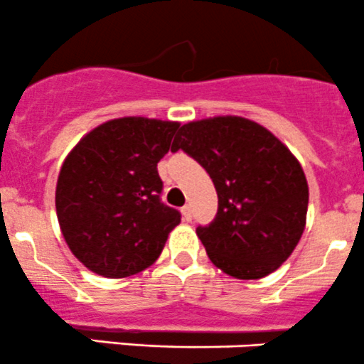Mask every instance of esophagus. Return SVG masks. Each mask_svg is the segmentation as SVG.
Listing matches in <instances>:
<instances>
[{
  "label": "esophagus",
  "instance_id": "34e87169",
  "mask_svg": "<svg viewBox=\"0 0 364 364\" xmlns=\"http://www.w3.org/2000/svg\"><path fill=\"white\" fill-rule=\"evenodd\" d=\"M181 213H183V218H185L186 222L192 220V208H190V206H183L181 208Z\"/></svg>",
  "mask_w": 364,
  "mask_h": 364
}]
</instances>
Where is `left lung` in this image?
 <instances>
[{
	"label": "left lung",
	"instance_id": "left-lung-1",
	"mask_svg": "<svg viewBox=\"0 0 364 364\" xmlns=\"http://www.w3.org/2000/svg\"><path fill=\"white\" fill-rule=\"evenodd\" d=\"M179 149L217 190V215L197 228L213 264L238 279H259L279 268L301 240L309 199L290 149L243 117L188 122L172 144V153Z\"/></svg>",
	"mask_w": 364,
	"mask_h": 364
}]
</instances>
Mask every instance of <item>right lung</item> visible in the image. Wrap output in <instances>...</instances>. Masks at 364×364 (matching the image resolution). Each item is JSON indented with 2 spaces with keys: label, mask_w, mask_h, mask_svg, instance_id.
Returning <instances> with one entry per match:
<instances>
[{
  "label": "right lung",
  "mask_w": 364,
  "mask_h": 364,
  "mask_svg": "<svg viewBox=\"0 0 364 364\" xmlns=\"http://www.w3.org/2000/svg\"><path fill=\"white\" fill-rule=\"evenodd\" d=\"M178 122L108 121L65 158L56 183V217L74 256L103 277H128L153 264L181 213L161 203L158 161Z\"/></svg>",
  "instance_id": "right-lung-1"
}]
</instances>
